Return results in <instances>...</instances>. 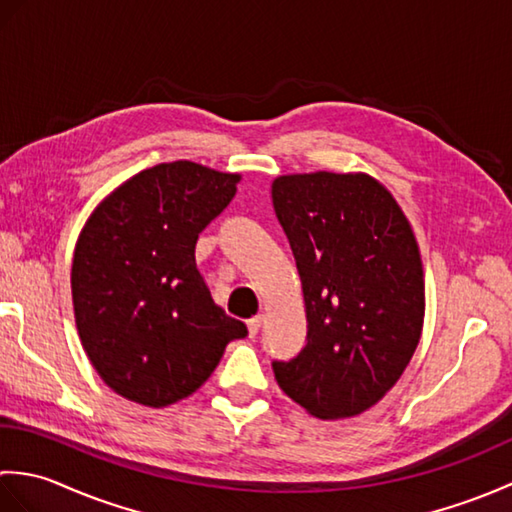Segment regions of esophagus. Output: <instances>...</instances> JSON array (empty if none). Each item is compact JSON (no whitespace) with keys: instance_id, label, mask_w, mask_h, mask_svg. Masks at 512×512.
<instances>
[{"instance_id":"obj_1","label":"esophagus","mask_w":512,"mask_h":512,"mask_svg":"<svg viewBox=\"0 0 512 512\" xmlns=\"http://www.w3.org/2000/svg\"><path fill=\"white\" fill-rule=\"evenodd\" d=\"M262 323H264V314H257V317L248 319V321H246V325H248V334H250V336H255V334L259 332V328H262Z\"/></svg>"}]
</instances>
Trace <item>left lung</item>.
Returning <instances> with one entry per match:
<instances>
[{"label": "left lung", "mask_w": 512, "mask_h": 512, "mask_svg": "<svg viewBox=\"0 0 512 512\" xmlns=\"http://www.w3.org/2000/svg\"><path fill=\"white\" fill-rule=\"evenodd\" d=\"M273 206L295 255L308 336L273 361L284 394L321 420L352 418L398 383L424 321L416 235L367 173H292L273 182Z\"/></svg>", "instance_id": "left-lung-1"}]
</instances>
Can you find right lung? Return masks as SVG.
<instances>
[{"label": "right lung", "instance_id": "right-lung-1", "mask_svg": "<svg viewBox=\"0 0 512 512\" xmlns=\"http://www.w3.org/2000/svg\"><path fill=\"white\" fill-rule=\"evenodd\" d=\"M239 173L189 160L136 173L96 206L72 259L76 330L118 396L167 407L191 396L246 325L215 306L195 242L237 191Z\"/></svg>", "mask_w": 512, "mask_h": 512}]
</instances>
